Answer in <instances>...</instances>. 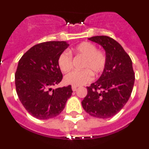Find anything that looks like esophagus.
<instances>
[{"instance_id":"esophagus-1","label":"esophagus","mask_w":149,"mask_h":149,"mask_svg":"<svg viewBox=\"0 0 149 149\" xmlns=\"http://www.w3.org/2000/svg\"><path fill=\"white\" fill-rule=\"evenodd\" d=\"M77 88V86H72V90H73V91H76Z\"/></svg>"}]
</instances>
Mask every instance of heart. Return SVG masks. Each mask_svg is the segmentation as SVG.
<instances>
[{
	"instance_id": "heart-1",
	"label": "heart",
	"mask_w": 149,
	"mask_h": 149,
	"mask_svg": "<svg viewBox=\"0 0 149 149\" xmlns=\"http://www.w3.org/2000/svg\"><path fill=\"white\" fill-rule=\"evenodd\" d=\"M69 53L81 56L84 60L81 68L83 70L73 71L64 77V82L72 86H81L92 80V74L98 76L104 71L107 65V55L102 50H98L96 46L89 42H83L69 51ZM57 64L60 70L65 73L72 67V58L68 52H63L59 56Z\"/></svg>"
}]
</instances>
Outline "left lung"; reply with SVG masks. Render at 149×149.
I'll return each mask as SVG.
<instances>
[{"label":"left lung","mask_w":149,"mask_h":149,"mask_svg":"<svg viewBox=\"0 0 149 149\" xmlns=\"http://www.w3.org/2000/svg\"><path fill=\"white\" fill-rule=\"evenodd\" d=\"M89 40L103 47L107 65L98 81L86 87L81 104L92 116L107 119L118 113L131 96L135 81L132 61L122 45L109 36H96Z\"/></svg>","instance_id":"8db88e82"}]
</instances>
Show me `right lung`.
<instances>
[{
	"label": "right lung",
	"mask_w": 149,
	"mask_h": 149,
	"mask_svg": "<svg viewBox=\"0 0 149 149\" xmlns=\"http://www.w3.org/2000/svg\"><path fill=\"white\" fill-rule=\"evenodd\" d=\"M68 47L64 41L39 43L18 61L15 74L17 95L27 111L36 119L58 116L72 95L71 85L53 89L63 79L57 60Z\"/></svg>",
	"instance_id": "obj_1"
}]
</instances>
